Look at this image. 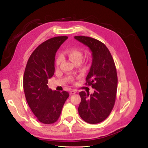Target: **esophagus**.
I'll use <instances>...</instances> for the list:
<instances>
[{"instance_id": "esophagus-1", "label": "esophagus", "mask_w": 148, "mask_h": 148, "mask_svg": "<svg viewBox=\"0 0 148 148\" xmlns=\"http://www.w3.org/2000/svg\"><path fill=\"white\" fill-rule=\"evenodd\" d=\"M77 92V91L76 90V89H73V90H71L70 91V94L72 95H74V94H75Z\"/></svg>"}]
</instances>
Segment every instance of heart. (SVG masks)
Wrapping results in <instances>:
<instances>
[{
  "label": "heart",
  "instance_id": "1",
  "mask_svg": "<svg viewBox=\"0 0 148 148\" xmlns=\"http://www.w3.org/2000/svg\"><path fill=\"white\" fill-rule=\"evenodd\" d=\"M68 56L70 57L71 60L73 62H75L77 60H82V59H83L82 52L81 51H79V50H77V49H70V50L68 52ZM62 60V56H58L56 60V65L57 66L59 65L61 63Z\"/></svg>",
  "mask_w": 148,
  "mask_h": 148
}]
</instances>
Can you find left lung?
<instances>
[{
    "instance_id": "left-lung-1",
    "label": "left lung",
    "mask_w": 148,
    "mask_h": 148,
    "mask_svg": "<svg viewBox=\"0 0 148 148\" xmlns=\"http://www.w3.org/2000/svg\"><path fill=\"white\" fill-rule=\"evenodd\" d=\"M74 38L87 46L92 52V65L85 84L95 89V92L90 95L85 91L79 92L82 101L78 113L86 122L99 123L108 117L115 104L118 82L115 65L104 43L84 36Z\"/></svg>"
}]
</instances>
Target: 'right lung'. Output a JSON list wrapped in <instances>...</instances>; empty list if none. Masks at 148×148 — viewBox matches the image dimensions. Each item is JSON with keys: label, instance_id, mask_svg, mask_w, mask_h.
<instances>
[{"label": "right lung", "instance_id": "1", "mask_svg": "<svg viewBox=\"0 0 148 148\" xmlns=\"http://www.w3.org/2000/svg\"><path fill=\"white\" fill-rule=\"evenodd\" d=\"M67 39L62 36L43 42L31 53L26 64L23 81L26 99L37 119L44 124L57 122L69 96L68 92L52 91L47 84L54 74L56 52Z\"/></svg>", "mask_w": 148, "mask_h": 148}]
</instances>
